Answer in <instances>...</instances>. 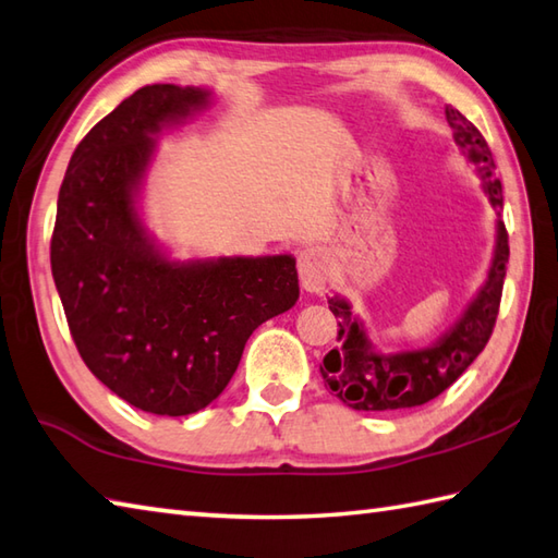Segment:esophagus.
Instances as JSON below:
<instances>
[{
	"label": "esophagus",
	"mask_w": 558,
	"mask_h": 558,
	"mask_svg": "<svg viewBox=\"0 0 558 558\" xmlns=\"http://www.w3.org/2000/svg\"><path fill=\"white\" fill-rule=\"evenodd\" d=\"M298 270H300V282L307 292H322L326 286V278H329V270H326V256L322 248L307 246L300 251L298 256Z\"/></svg>",
	"instance_id": "esophagus-1"
}]
</instances>
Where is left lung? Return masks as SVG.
Listing matches in <instances>:
<instances>
[{
	"mask_svg": "<svg viewBox=\"0 0 558 558\" xmlns=\"http://www.w3.org/2000/svg\"><path fill=\"white\" fill-rule=\"evenodd\" d=\"M445 116L454 130L457 145L469 151V157L476 163H482L478 173H482L490 203L494 207H504V189L496 179L494 155H490L484 135L457 108L447 106ZM508 256L506 225L498 222L496 256L486 286L469 304L460 324L440 338V343L423 348V351L397 355L375 353L367 343L363 322L351 312V304L329 298V310L338 322V345L324 357V385L331 389L333 397L355 411H401L423 407V403L440 397L474 363L494 333Z\"/></svg>",
	"mask_w": 558,
	"mask_h": 558,
	"instance_id": "left-lung-1",
	"label": "left lung"
}]
</instances>
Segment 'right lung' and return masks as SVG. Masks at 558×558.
Here are the masks:
<instances>
[{
	"label": "right lung",
	"instance_id": "right-lung-1",
	"mask_svg": "<svg viewBox=\"0 0 558 558\" xmlns=\"http://www.w3.org/2000/svg\"><path fill=\"white\" fill-rule=\"evenodd\" d=\"M207 92L149 84L86 133L60 185L50 266L70 333L104 385L157 416H189L222 395L248 336L300 298L294 258L171 264L135 213L149 133Z\"/></svg>",
	"mask_w": 558,
	"mask_h": 558
}]
</instances>
